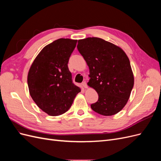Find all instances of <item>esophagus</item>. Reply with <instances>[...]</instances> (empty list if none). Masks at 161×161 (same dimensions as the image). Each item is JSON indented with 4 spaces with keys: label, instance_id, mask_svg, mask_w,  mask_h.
Here are the masks:
<instances>
[{
    "label": "esophagus",
    "instance_id": "obj_1",
    "mask_svg": "<svg viewBox=\"0 0 161 161\" xmlns=\"http://www.w3.org/2000/svg\"><path fill=\"white\" fill-rule=\"evenodd\" d=\"M82 86L84 87V88H85V89H86L87 87H88V86H87V85H86V82H82Z\"/></svg>",
    "mask_w": 161,
    "mask_h": 161
}]
</instances>
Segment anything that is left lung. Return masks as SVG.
<instances>
[{
    "instance_id": "1",
    "label": "left lung",
    "mask_w": 161,
    "mask_h": 161,
    "mask_svg": "<svg viewBox=\"0 0 161 161\" xmlns=\"http://www.w3.org/2000/svg\"><path fill=\"white\" fill-rule=\"evenodd\" d=\"M77 48L89 69L87 85L99 95L91 109L105 116L118 114L127 103L134 83L128 57L119 46L99 37L79 40Z\"/></svg>"
}]
</instances>
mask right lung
I'll return each instance as SVG.
<instances>
[{
	"label": "right lung",
	"mask_w": 161,
	"mask_h": 161,
	"mask_svg": "<svg viewBox=\"0 0 161 161\" xmlns=\"http://www.w3.org/2000/svg\"><path fill=\"white\" fill-rule=\"evenodd\" d=\"M76 40L60 38L46 46L29 70L27 84L31 98L51 116L64 114L71 107L80 87L73 84L68 67Z\"/></svg>",
	"instance_id": "1"
}]
</instances>
